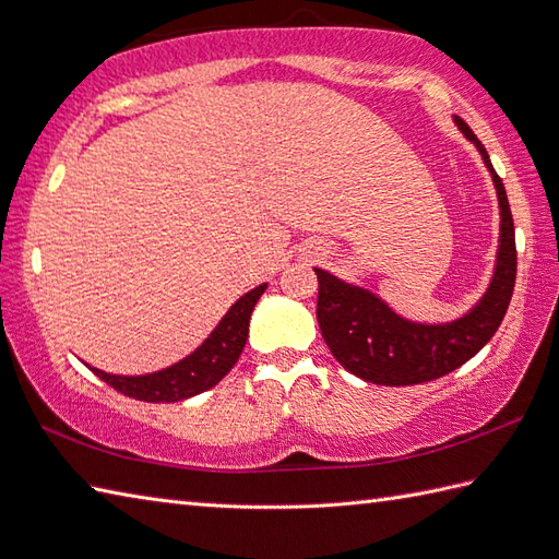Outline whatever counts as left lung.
Returning a JSON list of instances; mask_svg holds the SVG:
<instances>
[{
	"label": "left lung",
	"instance_id": "1",
	"mask_svg": "<svg viewBox=\"0 0 559 559\" xmlns=\"http://www.w3.org/2000/svg\"><path fill=\"white\" fill-rule=\"evenodd\" d=\"M461 134L476 144L500 204V247L488 290L471 310L447 324H423L396 314L367 288L336 278L334 273L314 269L319 281L317 322L329 350L355 377L382 386H411L454 372L468 362L495 331L500 329L516 281L514 221L500 175L495 173L488 151L454 117Z\"/></svg>",
	"mask_w": 559,
	"mask_h": 559
}]
</instances>
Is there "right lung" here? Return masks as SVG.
I'll return each mask as SVG.
<instances>
[{"label": "right lung", "instance_id": "1", "mask_svg": "<svg viewBox=\"0 0 559 559\" xmlns=\"http://www.w3.org/2000/svg\"><path fill=\"white\" fill-rule=\"evenodd\" d=\"M266 283H261L254 290L245 293L237 300L225 317L218 322V326L211 331L209 338L201 346L189 353L187 358L175 362L165 370L139 374V377H124V374H110L103 372L98 367H91L105 384L120 391L124 396H132L136 401L148 403H175L192 399L201 391L216 386L221 379L233 370V365L240 358V353L247 343L249 334V317L257 300L264 295Z\"/></svg>", "mask_w": 559, "mask_h": 559}]
</instances>
